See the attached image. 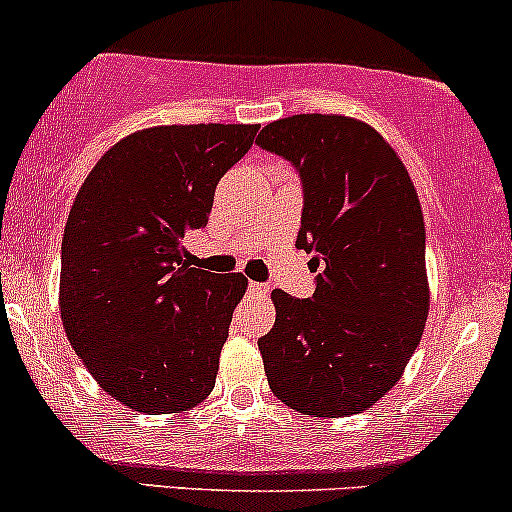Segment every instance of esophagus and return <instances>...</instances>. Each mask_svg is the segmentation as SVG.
Returning <instances> with one entry per match:
<instances>
[{
    "label": "esophagus",
    "mask_w": 512,
    "mask_h": 512,
    "mask_svg": "<svg viewBox=\"0 0 512 512\" xmlns=\"http://www.w3.org/2000/svg\"><path fill=\"white\" fill-rule=\"evenodd\" d=\"M247 291H252V294H267V284L250 282V284H247Z\"/></svg>",
    "instance_id": "esophagus-1"
}]
</instances>
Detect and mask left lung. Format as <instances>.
<instances>
[{"label": "left lung", "mask_w": 512, "mask_h": 512, "mask_svg": "<svg viewBox=\"0 0 512 512\" xmlns=\"http://www.w3.org/2000/svg\"><path fill=\"white\" fill-rule=\"evenodd\" d=\"M257 145L299 172L296 247L318 272L311 299L272 294L277 320L257 340L269 389L316 418L367 411L401 379L428 320L425 226L411 177L372 126L347 116L279 119Z\"/></svg>", "instance_id": "left-lung-1"}]
</instances>
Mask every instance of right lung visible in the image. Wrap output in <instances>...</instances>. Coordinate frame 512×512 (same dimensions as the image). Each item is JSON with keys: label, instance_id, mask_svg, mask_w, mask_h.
<instances>
[{"label": "right lung", "instance_id": "right-lung-1", "mask_svg": "<svg viewBox=\"0 0 512 512\" xmlns=\"http://www.w3.org/2000/svg\"><path fill=\"white\" fill-rule=\"evenodd\" d=\"M257 128H145L101 157L72 204L60 255L67 340L133 411H187L213 391L247 279L192 267L184 243L206 228L216 184Z\"/></svg>", "mask_w": 512, "mask_h": 512}]
</instances>
